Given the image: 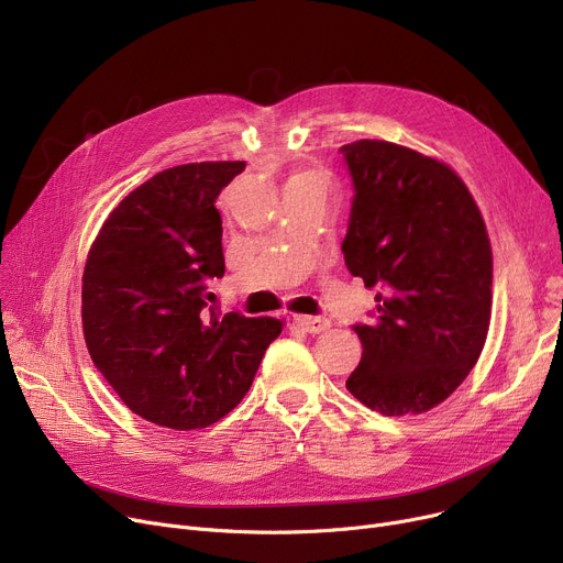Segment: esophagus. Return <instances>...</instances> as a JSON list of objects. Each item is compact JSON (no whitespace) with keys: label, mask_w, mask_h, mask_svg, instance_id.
I'll return each instance as SVG.
<instances>
[{"label":"esophagus","mask_w":563,"mask_h":563,"mask_svg":"<svg viewBox=\"0 0 563 563\" xmlns=\"http://www.w3.org/2000/svg\"><path fill=\"white\" fill-rule=\"evenodd\" d=\"M294 321L297 327H301L310 335H319L323 331L331 329V321L327 317H312V314H294Z\"/></svg>","instance_id":"1"}]
</instances>
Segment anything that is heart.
<instances>
[{"label":"heart","instance_id":"obj_1","mask_svg":"<svg viewBox=\"0 0 563 563\" xmlns=\"http://www.w3.org/2000/svg\"><path fill=\"white\" fill-rule=\"evenodd\" d=\"M306 177H317V175H306Z\"/></svg>","mask_w":563,"mask_h":563}]
</instances>
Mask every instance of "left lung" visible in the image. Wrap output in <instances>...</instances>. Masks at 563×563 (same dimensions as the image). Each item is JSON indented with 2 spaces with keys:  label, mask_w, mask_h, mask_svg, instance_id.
<instances>
[{
  "label": "left lung",
  "mask_w": 563,
  "mask_h": 563,
  "mask_svg": "<svg viewBox=\"0 0 563 563\" xmlns=\"http://www.w3.org/2000/svg\"><path fill=\"white\" fill-rule=\"evenodd\" d=\"M340 153L353 183L344 264L378 289L374 321L351 327L363 358L346 390L383 416H418L461 386L484 349L488 232L475 198L442 162L369 139Z\"/></svg>",
  "instance_id": "8db88e82"
}]
</instances>
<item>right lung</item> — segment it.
I'll return each instance as SVG.
<instances>
[{"instance_id": "right-lung-1", "label": "right lung", "mask_w": 563, "mask_h": 563, "mask_svg": "<svg viewBox=\"0 0 563 563\" xmlns=\"http://www.w3.org/2000/svg\"><path fill=\"white\" fill-rule=\"evenodd\" d=\"M246 162L173 166L109 214L88 251L81 321L88 353L143 420L177 429L219 422L244 399L283 331L272 317L221 314L223 187Z\"/></svg>"}]
</instances>
